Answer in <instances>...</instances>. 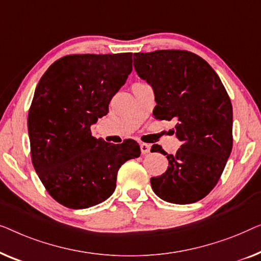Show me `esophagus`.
<instances>
[{
	"mask_svg": "<svg viewBox=\"0 0 261 261\" xmlns=\"http://www.w3.org/2000/svg\"><path fill=\"white\" fill-rule=\"evenodd\" d=\"M141 152L143 155H146V153L150 152V149H151V145L146 144V143H141Z\"/></svg>",
	"mask_w": 261,
	"mask_h": 261,
	"instance_id": "esophagus-1",
	"label": "esophagus"
}]
</instances>
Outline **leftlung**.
I'll return each mask as SVG.
<instances>
[{"mask_svg":"<svg viewBox=\"0 0 261 261\" xmlns=\"http://www.w3.org/2000/svg\"><path fill=\"white\" fill-rule=\"evenodd\" d=\"M134 67L155 93L153 116L177 119L182 142L176 155L155 146L169 166L151 177V188L167 202H196L216 186L232 151L233 109L225 86L207 61L188 50L135 53Z\"/></svg>","mask_w":261,"mask_h":261,"instance_id":"8db88e82","label":"left lung"}]
</instances>
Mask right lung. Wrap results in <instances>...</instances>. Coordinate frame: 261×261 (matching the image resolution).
Wrapping results in <instances>:
<instances>
[{
    "label": "right lung",
    "instance_id": "right-lung-1",
    "mask_svg": "<svg viewBox=\"0 0 261 261\" xmlns=\"http://www.w3.org/2000/svg\"><path fill=\"white\" fill-rule=\"evenodd\" d=\"M131 71L132 53L72 54L50 65L36 86L28 113L32 162L65 207L84 209L109 199L122 164L141 155L132 139L112 144L91 134Z\"/></svg>",
    "mask_w": 261,
    "mask_h": 261
}]
</instances>
